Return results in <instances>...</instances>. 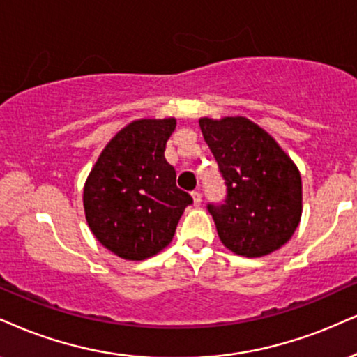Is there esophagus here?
I'll list each match as a JSON object with an SVG mask.
<instances>
[{
  "mask_svg": "<svg viewBox=\"0 0 357 357\" xmlns=\"http://www.w3.org/2000/svg\"><path fill=\"white\" fill-rule=\"evenodd\" d=\"M192 199H193V205L195 206H199L200 204H202V195H200V192H192Z\"/></svg>",
  "mask_w": 357,
  "mask_h": 357,
  "instance_id": "obj_1",
  "label": "esophagus"
}]
</instances>
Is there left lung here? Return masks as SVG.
Returning a JSON list of instances; mask_svg holds the SVG:
<instances>
[{"label":"left lung","mask_w":357,"mask_h":357,"mask_svg":"<svg viewBox=\"0 0 357 357\" xmlns=\"http://www.w3.org/2000/svg\"><path fill=\"white\" fill-rule=\"evenodd\" d=\"M199 124L227 185L225 204L208 205L222 243L246 258L276 252L301 220L296 164L250 119L200 117Z\"/></svg>","instance_id":"1"}]
</instances>
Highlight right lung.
Listing matches in <instances>:
<instances>
[{
    "label": "right lung",
    "mask_w": 357,
    "mask_h": 357,
    "mask_svg": "<svg viewBox=\"0 0 357 357\" xmlns=\"http://www.w3.org/2000/svg\"><path fill=\"white\" fill-rule=\"evenodd\" d=\"M175 126V117L132 121L109 140L87 175V225L117 257L140 261L162 252L192 204L164 155Z\"/></svg>",
    "instance_id": "add662e5"
}]
</instances>
